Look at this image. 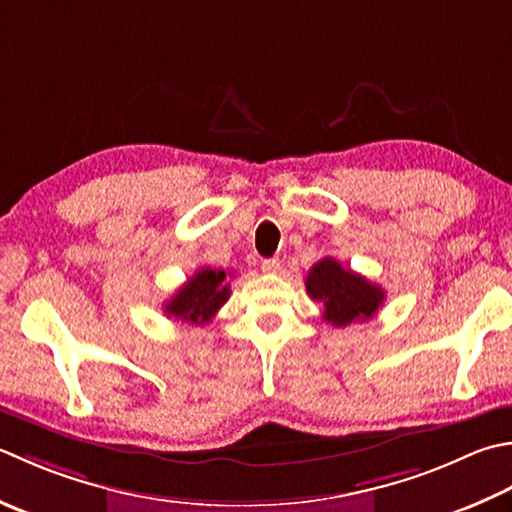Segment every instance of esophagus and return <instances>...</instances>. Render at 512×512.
Here are the masks:
<instances>
[{
  "instance_id": "esophagus-1",
  "label": "esophagus",
  "mask_w": 512,
  "mask_h": 512,
  "mask_svg": "<svg viewBox=\"0 0 512 512\" xmlns=\"http://www.w3.org/2000/svg\"><path fill=\"white\" fill-rule=\"evenodd\" d=\"M262 270L264 273H279V270H282V262H279V259H262Z\"/></svg>"
}]
</instances>
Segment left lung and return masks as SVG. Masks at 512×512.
Wrapping results in <instances>:
<instances>
[{
	"label": "left lung",
	"mask_w": 512,
	"mask_h": 512,
	"mask_svg": "<svg viewBox=\"0 0 512 512\" xmlns=\"http://www.w3.org/2000/svg\"><path fill=\"white\" fill-rule=\"evenodd\" d=\"M308 297L324 304V319L337 328L366 322L384 304V290L366 277L342 268L333 257H324L306 275Z\"/></svg>",
	"instance_id": "obj_1"
}]
</instances>
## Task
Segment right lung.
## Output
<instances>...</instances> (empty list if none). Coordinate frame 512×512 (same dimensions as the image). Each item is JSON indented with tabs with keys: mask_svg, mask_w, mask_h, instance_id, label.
<instances>
[{
	"mask_svg": "<svg viewBox=\"0 0 512 512\" xmlns=\"http://www.w3.org/2000/svg\"><path fill=\"white\" fill-rule=\"evenodd\" d=\"M230 297L226 270L199 268L188 282L164 304V313L177 322L208 324Z\"/></svg>",
	"mask_w": 512,
	"mask_h": 512,
	"instance_id": "add662e5",
	"label": "right lung"
}]
</instances>
